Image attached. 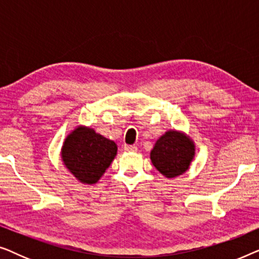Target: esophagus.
<instances>
[{"instance_id":"obj_1","label":"esophagus","mask_w":259,"mask_h":259,"mask_svg":"<svg viewBox=\"0 0 259 259\" xmlns=\"http://www.w3.org/2000/svg\"><path fill=\"white\" fill-rule=\"evenodd\" d=\"M123 148H125V151L127 152H137L138 151V147L136 145H123Z\"/></svg>"}]
</instances>
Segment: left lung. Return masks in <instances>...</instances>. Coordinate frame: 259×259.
Here are the masks:
<instances>
[{
	"label": "left lung",
	"instance_id": "8db88e82",
	"mask_svg": "<svg viewBox=\"0 0 259 259\" xmlns=\"http://www.w3.org/2000/svg\"><path fill=\"white\" fill-rule=\"evenodd\" d=\"M196 155V145L190 136L182 131L168 130L155 141L151 150L152 164L162 176L171 179L190 168Z\"/></svg>",
	"mask_w": 259,
	"mask_h": 259
}]
</instances>
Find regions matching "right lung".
Segmentation results:
<instances>
[{"label":"right lung","mask_w":259,"mask_h":259,"mask_svg":"<svg viewBox=\"0 0 259 259\" xmlns=\"http://www.w3.org/2000/svg\"><path fill=\"white\" fill-rule=\"evenodd\" d=\"M116 152L114 141L91 127L79 125L66 137L60 155L62 164L77 182L93 185L114 160Z\"/></svg>","instance_id":"1"}]
</instances>
